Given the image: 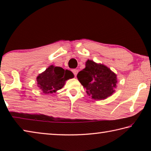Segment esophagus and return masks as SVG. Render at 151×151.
Listing matches in <instances>:
<instances>
[{
  "mask_svg": "<svg viewBox=\"0 0 151 151\" xmlns=\"http://www.w3.org/2000/svg\"><path fill=\"white\" fill-rule=\"evenodd\" d=\"M72 72L73 73V75L75 76H77L78 73V69H73Z\"/></svg>",
  "mask_w": 151,
  "mask_h": 151,
  "instance_id": "esophagus-1",
  "label": "esophagus"
}]
</instances>
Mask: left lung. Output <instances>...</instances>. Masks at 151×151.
I'll use <instances>...</instances> for the list:
<instances>
[{
  "mask_svg": "<svg viewBox=\"0 0 151 151\" xmlns=\"http://www.w3.org/2000/svg\"><path fill=\"white\" fill-rule=\"evenodd\" d=\"M77 78L86 93L95 100L105 99L115 92L117 77L103 65L88 60L86 68L78 73Z\"/></svg>",
  "mask_w": 151,
  "mask_h": 151,
  "instance_id": "1",
  "label": "left lung"
}]
</instances>
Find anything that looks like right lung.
Wrapping results in <instances>:
<instances>
[{
  "label": "right lung",
  "mask_w": 151,
  "mask_h": 151,
  "mask_svg": "<svg viewBox=\"0 0 151 151\" xmlns=\"http://www.w3.org/2000/svg\"><path fill=\"white\" fill-rule=\"evenodd\" d=\"M72 78L73 74L71 71L50 65L37 77V83L44 93H52L61 89L65 81Z\"/></svg>",
  "instance_id": "1"
}]
</instances>
